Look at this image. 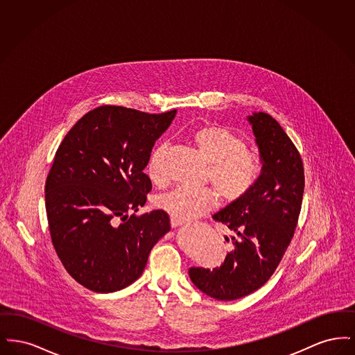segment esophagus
Masks as SVG:
<instances>
[{
  "label": "esophagus",
  "instance_id": "obj_1",
  "mask_svg": "<svg viewBox=\"0 0 355 355\" xmlns=\"http://www.w3.org/2000/svg\"><path fill=\"white\" fill-rule=\"evenodd\" d=\"M170 222H171V226H173V227H177V226H181V225H184L186 220H181V218H177V217H171Z\"/></svg>",
  "mask_w": 355,
  "mask_h": 355
}]
</instances>
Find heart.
I'll return each mask as SVG.
<instances>
[{"label": "heart", "mask_w": 355, "mask_h": 355, "mask_svg": "<svg viewBox=\"0 0 355 355\" xmlns=\"http://www.w3.org/2000/svg\"><path fill=\"white\" fill-rule=\"evenodd\" d=\"M193 142L209 164L207 178L220 196L236 202L246 197L258 184L262 174V161L255 152L248 150L245 141L222 126H202L193 133ZM166 145L153 152L148 174L153 182L165 180L162 158ZM218 203L216 191L190 186H177L158 198V206L173 217L191 220L200 217Z\"/></svg>", "instance_id": "1"}]
</instances>
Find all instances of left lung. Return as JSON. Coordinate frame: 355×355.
I'll use <instances>...</instances> for the list:
<instances>
[{
	"instance_id": "left-lung-1",
	"label": "left lung",
	"mask_w": 355,
	"mask_h": 355,
	"mask_svg": "<svg viewBox=\"0 0 355 355\" xmlns=\"http://www.w3.org/2000/svg\"><path fill=\"white\" fill-rule=\"evenodd\" d=\"M248 121L262 161L261 178L246 197L213 216L233 233L223 263L213 270L189 269L191 282L218 301L239 300L269 281L294 236L304 197V164L285 130L262 112Z\"/></svg>"
}]
</instances>
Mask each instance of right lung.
<instances>
[{
  "label": "right lung",
  "mask_w": 355,
  "mask_h": 355,
  "mask_svg": "<svg viewBox=\"0 0 355 355\" xmlns=\"http://www.w3.org/2000/svg\"><path fill=\"white\" fill-rule=\"evenodd\" d=\"M177 110L148 114L100 106L69 130L45 185L51 242L69 274L96 293L129 286L170 230L168 213L135 211L152 181L144 173Z\"/></svg>",
  "instance_id": "right-lung-1"
}]
</instances>
